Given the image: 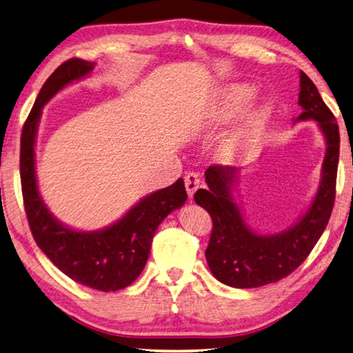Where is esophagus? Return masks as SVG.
<instances>
[{"instance_id":"obj_1","label":"esophagus","mask_w":353,"mask_h":353,"mask_svg":"<svg viewBox=\"0 0 353 353\" xmlns=\"http://www.w3.org/2000/svg\"><path fill=\"white\" fill-rule=\"evenodd\" d=\"M184 184H185V190H188V195L192 198L199 188V176L195 174V172H189L184 176Z\"/></svg>"}]
</instances>
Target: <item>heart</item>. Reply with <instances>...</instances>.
<instances>
[{
    "instance_id": "obj_1",
    "label": "heart",
    "mask_w": 353,
    "mask_h": 353,
    "mask_svg": "<svg viewBox=\"0 0 353 353\" xmlns=\"http://www.w3.org/2000/svg\"><path fill=\"white\" fill-rule=\"evenodd\" d=\"M255 95L256 89L252 84L238 83L229 85L223 92L219 103L212 110L208 119L209 128L214 129L221 124L235 121L238 117H241L249 109ZM270 114L272 105L268 103L250 110L248 117L243 119V123L224 139L221 145V155L225 159L235 161V159H243L254 154L259 143H261Z\"/></svg>"
}]
</instances>
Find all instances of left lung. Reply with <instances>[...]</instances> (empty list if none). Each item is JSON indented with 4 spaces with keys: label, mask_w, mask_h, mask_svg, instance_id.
<instances>
[{
    "label": "left lung",
    "mask_w": 353,
    "mask_h": 353,
    "mask_svg": "<svg viewBox=\"0 0 353 353\" xmlns=\"http://www.w3.org/2000/svg\"><path fill=\"white\" fill-rule=\"evenodd\" d=\"M298 104L303 112L295 121H316L327 148L320 188L296 224L274 235H259L250 230L232 195L239 172L230 165H209L204 174L208 189H198L194 196L195 203L209 212L214 223L205 249L209 269L218 281L230 288H261L290 275L309 256L329 223L335 203L340 130L316 85L303 70Z\"/></svg>",
    "instance_id": "left-lung-1"
}]
</instances>
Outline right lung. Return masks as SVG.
<instances>
[{
  "mask_svg": "<svg viewBox=\"0 0 353 353\" xmlns=\"http://www.w3.org/2000/svg\"><path fill=\"white\" fill-rule=\"evenodd\" d=\"M95 63L70 58L48 78L26 119L19 152L24 209L32 235L46 256L73 281L101 292L128 288L141 274L152 238L163 219L188 199L183 178L143 198L115 224L97 232L64 225L46 208L35 175V137L43 105L64 85L94 70Z\"/></svg>",
  "mask_w": 353,
  "mask_h": 353,
  "instance_id": "obj_1",
  "label": "right lung"
}]
</instances>
